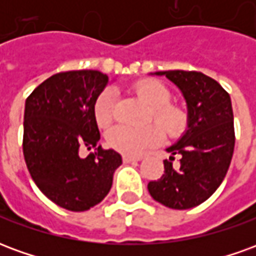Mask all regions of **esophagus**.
<instances>
[{
    "mask_svg": "<svg viewBox=\"0 0 256 256\" xmlns=\"http://www.w3.org/2000/svg\"><path fill=\"white\" fill-rule=\"evenodd\" d=\"M141 156H126L123 155V163H132V162H138Z\"/></svg>",
    "mask_w": 256,
    "mask_h": 256,
    "instance_id": "1",
    "label": "esophagus"
}]
</instances>
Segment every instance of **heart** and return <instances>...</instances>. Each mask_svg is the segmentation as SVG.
Instances as JSON below:
<instances>
[{"mask_svg":"<svg viewBox=\"0 0 256 256\" xmlns=\"http://www.w3.org/2000/svg\"><path fill=\"white\" fill-rule=\"evenodd\" d=\"M136 94L150 106V120L157 124H150L142 128L116 126L106 134V144L110 148L126 156H137L142 150L160 144L163 132L170 138H177L185 133L189 124L186 108L177 102H172V92L166 84L156 79H142L133 86ZM93 114L100 128H108L116 114V93L108 88L97 96L93 106Z\"/></svg>","mask_w":256,"mask_h":256,"instance_id":"obj_1","label":"heart"}]
</instances>
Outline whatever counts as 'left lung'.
<instances>
[{
	"label": "left lung",
	"instance_id": "left-lung-1",
	"mask_svg": "<svg viewBox=\"0 0 256 256\" xmlns=\"http://www.w3.org/2000/svg\"><path fill=\"white\" fill-rule=\"evenodd\" d=\"M182 92L189 124L177 144L168 148L180 156L164 160V174L148 184L150 196L168 208L188 210L206 202L218 189L230 166L234 126L230 96L215 79L198 71H159Z\"/></svg>",
	"mask_w": 256,
	"mask_h": 256
}]
</instances>
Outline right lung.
Instances as JSON below:
<instances>
[{"label":"right lung","instance_id":"right-lung-1","mask_svg":"<svg viewBox=\"0 0 256 256\" xmlns=\"http://www.w3.org/2000/svg\"><path fill=\"white\" fill-rule=\"evenodd\" d=\"M110 82L94 70L52 75L32 90L24 108L23 155L31 178L53 203L86 211L106 198L122 156L98 145L93 106ZM80 148H95L84 160Z\"/></svg>","mask_w":256,"mask_h":256}]
</instances>
